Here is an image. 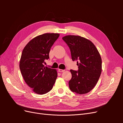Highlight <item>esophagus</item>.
<instances>
[{
    "label": "esophagus",
    "instance_id": "obj_1",
    "mask_svg": "<svg viewBox=\"0 0 123 123\" xmlns=\"http://www.w3.org/2000/svg\"><path fill=\"white\" fill-rule=\"evenodd\" d=\"M58 72H64L65 71V70H62V69H59L58 70Z\"/></svg>",
    "mask_w": 123,
    "mask_h": 123
}]
</instances>
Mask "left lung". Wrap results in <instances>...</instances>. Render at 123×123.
<instances>
[{"label":"left lung","instance_id":"1","mask_svg":"<svg viewBox=\"0 0 123 123\" xmlns=\"http://www.w3.org/2000/svg\"><path fill=\"white\" fill-rule=\"evenodd\" d=\"M68 44L73 61H77V71L71 70L72 78L69 81L70 89L79 94L92 90L102 72V58L97 48L90 40L77 35L62 37Z\"/></svg>","mask_w":123,"mask_h":123}]
</instances>
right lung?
<instances>
[{"label": "right lung", "instance_id": "add662e5", "mask_svg": "<svg viewBox=\"0 0 123 123\" xmlns=\"http://www.w3.org/2000/svg\"><path fill=\"white\" fill-rule=\"evenodd\" d=\"M58 33H44L35 37L23 49L19 68L24 79L32 91L43 94L52 89L57 77L56 69L44 67L49 58L51 47L58 38Z\"/></svg>", "mask_w": 123, "mask_h": 123}]
</instances>
